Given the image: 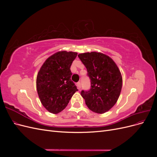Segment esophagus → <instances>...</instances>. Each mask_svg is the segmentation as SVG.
Instances as JSON below:
<instances>
[{"mask_svg": "<svg viewBox=\"0 0 157 157\" xmlns=\"http://www.w3.org/2000/svg\"><path fill=\"white\" fill-rule=\"evenodd\" d=\"M77 88H78V90H80V87H81V85H80V82H77Z\"/></svg>", "mask_w": 157, "mask_h": 157, "instance_id": "34e87169", "label": "esophagus"}]
</instances>
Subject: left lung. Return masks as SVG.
Wrapping results in <instances>:
<instances>
[{
	"label": "left lung",
	"instance_id": "8db88e82",
	"mask_svg": "<svg viewBox=\"0 0 157 157\" xmlns=\"http://www.w3.org/2000/svg\"><path fill=\"white\" fill-rule=\"evenodd\" d=\"M78 56L91 82V88L80 93L86 105L98 114L108 111L115 105L121 92L122 78L119 69L110 57L100 52H86Z\"/></svg>",
	"mask_w": 157,
	"mask_h": 157
}]
</instances>
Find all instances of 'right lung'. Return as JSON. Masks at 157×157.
I'll list each match as a JSON object with an SVG mask.
<instances>
[{"label":"right lung","instance_id":"obj_1","mask_svg":"<svg viewBox=\"0 0 157 157\" xmlns=\"http://www.w3.org/2000/svg\"><path fill=\"white\" fill-rule=\"evenodd\" d=\"M77 52L60 51L52 55L42 65L36 77V90L40 102L46 110L58 114L67 107L78 91L71 80V66Z\"/></svg>","mask_w":157,"mask_h":157}]
</instances>
